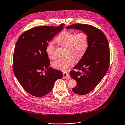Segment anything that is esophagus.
<instances>
[{
  "instance_id": "1",
  "label": "esophagus",
  "mask_w": 125,
  "mask_h": 125,
  "mask_svg": "<svg viewBox=\"0 0 125 125\" xmlns=\"http://www.w3.org/2000/svg\"><path fill=\"white\" fill-rule=\"evenodd\" d=\"M63 78L64 79L69 80V79H70L71 76H70L69 74L67 73H63Z\"/></svg>"
}]
</instances>
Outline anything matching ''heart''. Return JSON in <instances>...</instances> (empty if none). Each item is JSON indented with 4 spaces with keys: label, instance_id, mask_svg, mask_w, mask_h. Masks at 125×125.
<instances>
[{
    "label": "heart",
    "instance_id": "obj_1",
    "mask_svg": "<svg viewBox=\"0 0 125 125\" xmlns=\"http://www.w3.org/2000/svg\"><path fill=\"white\" fill-rule=\"evenodd\" d=\"M55 41L60 46L65 47L64 55L66 56L57 59L52 63L53 68L64 71L76 61H80L89 45L88 35L84 32L75 33L67 31H62L55 38ZM55 46L52 42L47 43L46 52L51 59H55Z\"/></svg>",
    "mask_w": 125,
    "mask_h": 125
}]
</instances>
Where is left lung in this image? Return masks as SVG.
<instances>
[{
  "instance_id": "1",
  "label": "left lung",
  "mask_w": 125,
  "mask_h": 125,
  "mask_svg": "<svg viewBox=\"0 0 125 125\" xmlns=\"http://www.w3.org/2000/svg\"><path fill=\"white\" fill-rule=\"evenodd\" d=\"M66 28L81 30L88 35L89 45L85 54L71 71L70 75L77 85L72 89L79 94H87L102 81L109 68L110 52L107 38L100 30L93 25L76 23Z\"/></svg>"
}]
</instances>
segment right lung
Returning a JSON list of instances; mask_svg holds the SVG:
<instances>
[{"label": "right lung", "mask_w": 125, "mask_h": 125, "mask_svg": "<svg viewBox=\"0 0 125 125\" xmlns=\"http://www.w3.org/2000/svg\"><path fill=\"white\" fill-rule=\"evenodd\" d=\"M64 25L33 27L18 38L13 53V70L22 88L32 95H46L52 91L55 82L62 77V72L50 67L46 48Z\"/></svg>", "instance_id": "add662e5"}]
</instances>
